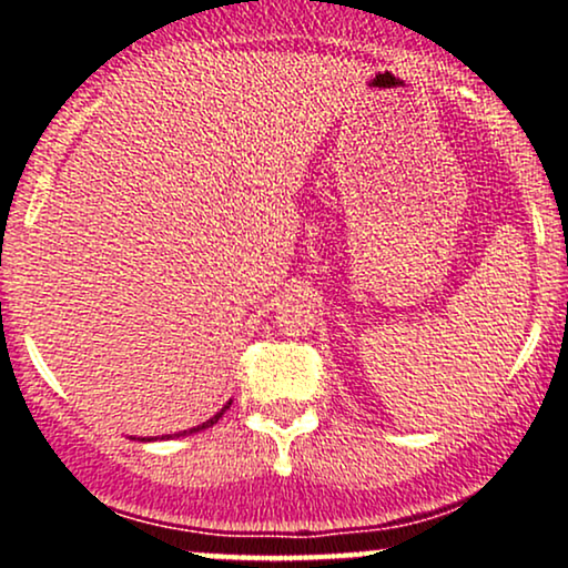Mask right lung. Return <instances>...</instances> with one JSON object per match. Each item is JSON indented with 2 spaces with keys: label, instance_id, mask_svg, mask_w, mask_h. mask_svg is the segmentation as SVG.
<instances>
[{
  "label": "right lung",
  "instance_id": "1",
  "mask_svg": "<svg viewBox=\"0 0 568 568\" xmlns=\"http://www.w3.org/2000/svg\"><path fill=\"white\" fill-rule=\"evenodd\" d=\"M226 408H230V406H224V408L219 410L216 416H211V419H207V422H202L200 427H192V429H189V433H200V429H205V427H213V425H216V422L221 419V416H224V410H226ZM189 433H186V429H184V433H181V435H189Z\"/></svg>",
  "mask_w": 568,
  "mask_h": 568
}]
</instances>
